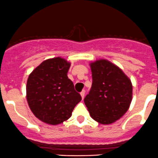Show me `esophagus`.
Returning <instances> with one entry per match:
<instances>
[{
    "instance_id": "obj_1",
    "label": "esophagus",
    "mask_w": 158,
    "mask_h": 158,
    "mask_svg": "<svg viewBox=\"0 0 158 158\" xmlns=\"http://www.w3.org/2000/svg\"><path fill=\"white\" fill-rule=\"evenodd\" d=\"M81 98H82V99H84V95H85V90H82V91H81Z\"/></svg>"
}]
</instances>
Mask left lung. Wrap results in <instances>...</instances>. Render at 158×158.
<instances>
[{
  "label": "left lung",
  "instance_id": "obj_1",
  "mask_svg": "<svg viewBox=\"0 0 158 158\" xmlns=\"http://www.w3.org/2000/svg\"><path fill=\"white\" fill-rule=\"evenodd\" d=\"M93 84L84 103L90 116L102 125L113 123L127 112L132 84L122 70L107 60L90 63Z\"/></svg>",
  "mask_w": 158,
  "mask_h": 158
}]
</instances>
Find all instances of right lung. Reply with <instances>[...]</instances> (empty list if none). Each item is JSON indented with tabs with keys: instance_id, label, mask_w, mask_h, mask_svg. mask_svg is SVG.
I'll list each match as a JSON object with an SVG mask.
<instances>
[{
	"instance_id": "add662e5",
	"label": "right lung",
	"mask_w": 158,
	"mask_h": 158,
	"mask_svg": "<svg viewBox=\"0 0 158 158\" xmlns=\"http://www.w3.org/2000/svg\"><path fill=\"white\" fill-rule=\"evenodd\" d=\"M70 65L60 56L46 60L28 77V105L35 116L45 123L55 125L66 121L81 101L67 76Z\"/></svg>"
}]
</instances>
